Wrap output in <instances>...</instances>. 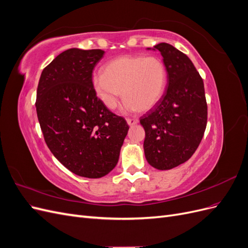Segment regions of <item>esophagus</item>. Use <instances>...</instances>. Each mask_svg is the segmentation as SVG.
<instances>
[{
    "label": "esophagus",
    "mask_w": 248,
    "mask_h": 248,
    "mask_svg": "<svg viewBox=\"0 0 248 248\" xmlns=\"http://www.w3.org/2000/svg\"><path fill=\"white\" fill-rule=\"evenodd\" d=\"M126 121H127V124H128L129 126L136 125V124L139 123V120L138 119H133V118H127Z\"/></svg>",
    "instance_id": "esophagus-1"
}]
</instances>
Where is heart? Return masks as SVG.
<instances>
[{"instance_id": "obj_1", "label": "heart", "mask_w": 248, "mask_h": 248, "mask_svg": "<svg viewBox=\"0 0 248 248\" xmlns=\"http://www.w3.org/2000/svg\"><path fill=\"white\" fill-rule=\"evenodd\" d=\"M166 86V66L156 56L118 57L92 77L96 96L109 109L117 107L122 91L125 109L147 111L158 103Z\"/></svg>"}]
</instances>
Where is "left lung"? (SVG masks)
<instances>
[{
  "mask_svg": "<svg viewBox=\"0 0 248 248\" xmlns=\"http://www.w3.org/2000/svg\"><path fill=\"white\" fill-rule=\"evenodd\" d=\"M160 51L168 72V87L153 109L141 117L147 161L157 170H170L196 152L207 126L208 108L204 81L182 51L169 43Z\"/></svg>",
  "mask_w": 248,
  "mask_h": 248,
  "instance_id": "8db88e82",
  "label": "left lung"
}]
</instances>
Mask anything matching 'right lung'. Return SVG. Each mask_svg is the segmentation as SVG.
Segmentation results:
<instances>
[{
    "mask_svg": "<svg viewBox=\"0 0 248 248\" xmlns=\"http://www.w3.org/2000/svg\"><path fill=\"white\" fill-rule=\"evenodd\" d=\"M102 49L70 48L43 69L37 88V117L50 152L65 168L101 178L116 167L129 126L110 111L92 87Z\"/></svg>",
    "mask_w": 248,
    "mask_h": 248,
    "instance_id": "right-lung-1",
    "label": "right lung"
}]
</instances>
